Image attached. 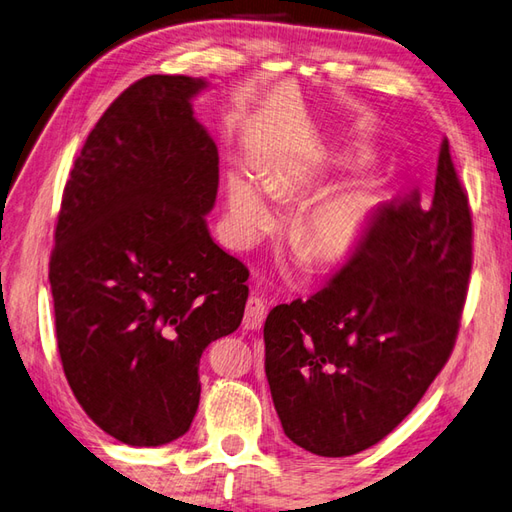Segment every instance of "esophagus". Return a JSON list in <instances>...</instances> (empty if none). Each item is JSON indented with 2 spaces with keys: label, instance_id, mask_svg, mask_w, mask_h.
Masks as SVG:
<instances>
[{
  "label": "esophagus",
  "instance_id": "34e87169",
  "mask_svg": "<svg viewBox=\"0 0 512 512\" xmlns=\"http://www.w3.org/2000/svg\"><path fill=\"white\" fill-rule=\"evenodd\" d=\"M265 316H267L265 300L258 296H249L247 307H245V316H243V329H249V331L260 329L265 322Z\"/></svg>",
  "mask_w": 512,
  "mask_h": 512
}]
</instances>
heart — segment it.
Masks as SVG:
<instances>
[{"label":"heart","mask_w":512,"mask_h":512,"mask_svg":"<svg viewBox=\"0 0 512 512\" xmlns=\"http://www.w3.org/2000/svg\"><path fill=\"white\" fill-rule=\"evenodd\" d=\"M269 187H280V179L269 176ZM227 201H229V223L236 236L243 241L254 238L267 229L271 223V207L263 187L243 172H234L227 181ZM362 229V216L356 205L344 198H331L316 205L302 223V238L309 254L318 263H333L347 256L356 247Z\"/></svg>","instance_id":"b5f03b06"}]
</instances>
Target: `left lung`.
Instances as JSON below:
<instances>
[{
    "label": "left lung",
    "mask_w": 512,
    "mask_h": 512,
    "mask_svg": "<svg viewBox=\"0 0 512 512\" xmlns=\"http://www.w3.org/2000/svg\"><path fill=\"white\" fill-rule=\"evenodd\" d=\"M473 267L468 194L442 141L435 192L384 203L349 263L269 311L265 373L291 442L347 457L384 440L444 369Z\"/></svg>",
    "instance_id": "1"
}]
</instances>
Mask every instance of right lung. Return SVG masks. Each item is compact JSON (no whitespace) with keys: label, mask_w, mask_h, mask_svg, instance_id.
I'll use <instances>...</instances> for the list:
<instances>
[{"label":"right lung","mask_w":512,"mask_h":512,"mask_svg":"<svg viewBox=\"0 0 512 512\" xmlns=\"http://www.w3.org/2000/svg\"><path fill=\"white\" fill-rule=\"evenodd\" d=\"M203 88L183 75L125 88L61 196L48 271L61 367L90 420L130 446L187 433L198 362L249 294V269L207 232L218 150L194 119Z\"/></svg>","instance_id":"add662e5"}]
</instances>
